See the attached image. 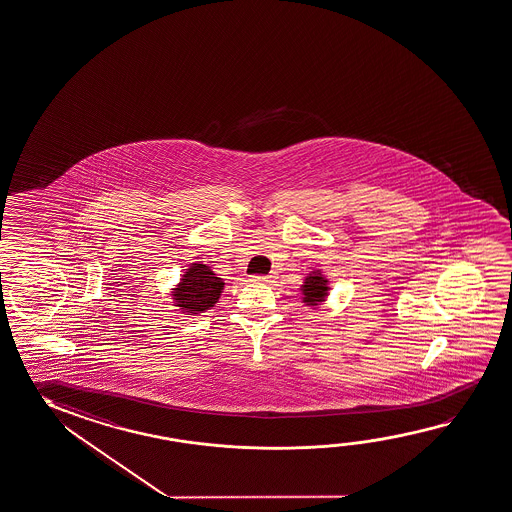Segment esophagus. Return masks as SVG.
I'll return each mask as SVG.
<instances>
[{
	"label": "esophagus",
	"mask_w": 512,
	"mask_h": 512,
	"mask_svg": "<svg viewBox=\"0 0 512 512\" xmlns=\"http://www.w3.org/2000/svg\"><path fill=\"white\" fill-rule=\"evenodd\" d=\"M251 281H254V283H272L274 276H251Z\"/></svg>",
	"instance_id": "34e87169"
}]
</instances>
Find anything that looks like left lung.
Returning a JSON list of instances; mask_svg holds the SVG:
<instances>
[{
  "label": "left lung",
  "mask_w": 512,
  "mask_h": 512,
  "mask_svg": "<svg viewBox=\"0 0 512 512\" xmlns=\"http://www.w3.org/2000/svg\"><path fill=\"white\" fill-rule=\"evenodd\" d=\"M302 302L309 308H318V304L325 301V297L329 295V279L320 272L313 270L309 272L304 284L301 286Z\"/></svg>",
  "instance_id": "1"
}]
</instances>
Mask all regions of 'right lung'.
<instances>
[{"label": "right lung", "instance_id": "obj_1", "mask_svg": "<svg viewBox=\"0 0 512 512\" xmlns=\"http://www.w3.org/2000/svg\"><path fill=\"white\" fill-rule=\"evenodd\" d=\"M224 284L208 265L201 261L190 263L176 288H172V302L187 315L204 313L219 302Z\"/></svg>", "mask_w": 512, "mask_h": 512}]
</instances>
